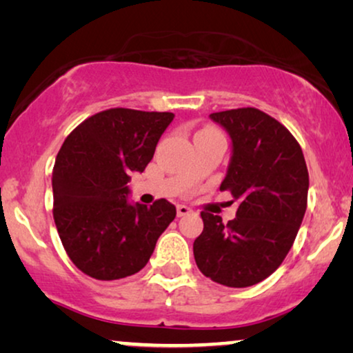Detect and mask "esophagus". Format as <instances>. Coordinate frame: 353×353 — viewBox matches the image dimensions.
<instances>
[{
    "label": "esophagus",
    "mask_w": 353,
    "mask_h": 353,
    "mask_svg": "<svg viewBox=\"0 0 353 353\" xmlns=\"http://www.w3.org/2000/svg\"><path fill=\"white\" fill-rule=\"evenodd\" d=\"M176 214H178V216H186V215L192 214V210H191L190 207H188V205H183V204H180V205L176 207Z\"/></svg>",
    "instance_id": "obj_1"
}]
</instances>
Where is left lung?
I'll list each match as a JSON object with an SVG mask.
<instances>
[{"instance_id":"obj_1","label":"left lung","mask_w":353,"mask_h":353,"mask_svg":"<svg viewBox=\"0 0 353 353\" xmlns=\"http://www.w3.org/2000/svg\"><path fill=\"white\" fill-rule=\"evenodd\" d=\"M231 138L220 191L239 202L236 219L201 212L204 230L192 244L202 274L228 288L268 278L291 250L305 215L308 170L289 130L255 108L210 114Z\"/></svg>"}]
</instances>
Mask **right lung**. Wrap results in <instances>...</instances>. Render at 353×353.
I'll use <instances>...</instances> for the list:
<instances>
[{"mask_svg":"<svg viewBox=\"0 0 353 353\" xmlns=\"http://www.w3.org/2000/svg\"><path fill=\"white\" fill-rule=\"evenodd\" d=\"M172 112L115 108L91 115L65 138L52 168L54 223L85 274L112 281L146 267L176 215L175 205L128 201L130 175L144 172Z\"/></svg>","mask_w":353,"mask_h":353,"instance_id":"add662e5","label":"right lung"}]
</instances>
